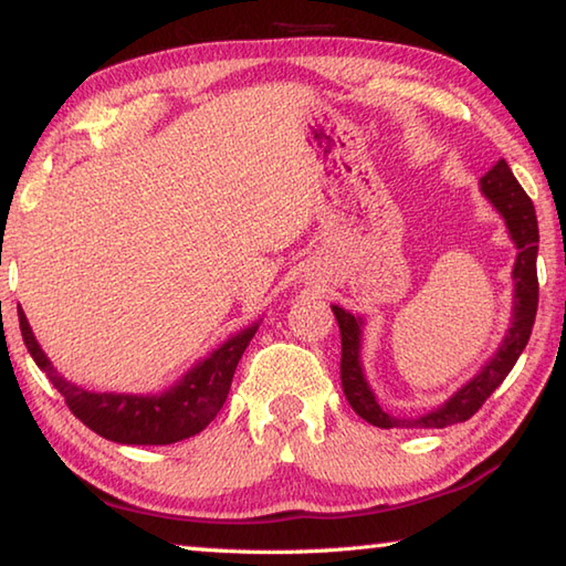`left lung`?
Here are the masks:
<instances>
[{"label": "left lung", "mask_w": 566, "mask_h": 566, "mask_svg": "<svg viewBox=\"0 0 566 566\" xmlns=\"http://www.w3.org/2000/svg\"><path fill=\"white\" fill-rule=\"evenodd\" d=\"M479 189L490 199V205L502 214L506 232L516 247V260L512 270L514 296H512V327L496 347L494 357L484 364L476 375L459 387L444 405L419 417H397L381 409L375 389L369 387L361 367V327L364 319L352 312L332 304L334 317L342 334V389L344 397L357 415L369 424L381 429H442L467 421L479 411L486 397L502 385L512 367L524 352L534 327L536 302H539V282H536V252H539V227L532 199L514 179L504 159L479 179Z\"/></svg>", "instance_id": "1"}]
</instances>
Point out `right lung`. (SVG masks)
Wrapping results in <instances>:
<instances>
[{"label":"right lung","instance_id":"add662e5","mask_svg":"<svg viewBox=\"0 0 566 566\" xmlns=\"http://www.w3.org/2000/svg\"><path fill=\"white\" fill-rule=\"evenodd\" d=\"M19 329L36 367L64 397L72 415L92 432L117 444H175L202 432L224 407L237 364L260 329V322L249 324L247 329L219 344L209 357L199 359L159 395H117V391L76 387L52 367L22 310H19Z\"/></svg>","mask_w":566,"mask_h":566}]
</instances>
